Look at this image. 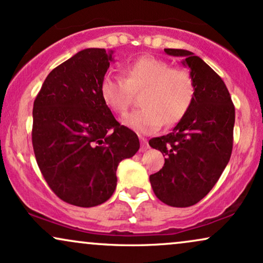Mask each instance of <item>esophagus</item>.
Segmentation results:
<instances>
[{
	"label": "esophagus",
	"instance_id": "1",
	"mask_svg": "<svg viewBox=\"0 0 263 263\" xmlns=\"http://www.w3.org/2000/svg\"><path fill=\"white\" fill-rule=\"evenodd\" d=\"M140 141H141V147H140V151H146L147 149H149V144H147V141H146V139H144V138H141L140 139Z\"/></svg>",
	"mask_w": 263,
	"mask_h": 263
}]
</instances>
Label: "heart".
Segmentation results:
<instances>
[{"mask_svg": "<svg viewBox=\"0 0 263 263\" xmlns=\"http://www.w3.org/2000/svg\"><path fill=\"white\" fill-rule=\"evenodd\" d=\"M124 79L107 73L100 83L104 104L114 113L124 114L135 92L144 89L140 104L144 108L122 118V124L139 134H153L161 126L174 125L183 118L194 98L196 86L186 69L171 67L167 61L143 57L123 69Z\"/></svg>", "mask_w": 263, "mask_h": 263, "instance_id": "heart-1", "label": "heart"}]
</instances>
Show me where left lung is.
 Masks as SVG:
<instances>
[{
	"instance_id": "1",
	"label": "left lung",
	"mask_w": 263,
	"mask_h": 263,
	"mask_svg": "<svg viewBox=\"0 0 263 263\" xmlns=\"http://www.w3.org/2000/svg\"><path fill=\"white\" fill-rule=\"evenodd\" d=\"M165 52L183 58L196 92L174 130L149 141L166 156L163 167L150 176V183L161 202L184 208L204 198L227 167L233 150L235 107L221 77L199 57L183 49Z\"/></svg>"
}]
</instances>
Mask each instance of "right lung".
<instances>
[{"mask_svg":"<svg viewBox=\"0 0 263 263\" xmlns=\"http://www.w3.org/2000/svg\"><path fill=\"white\" fill-rule=\"evenodd\" d=\"M113 51H79L46 76L33 106L32 143L43 177L69 204L89 208L112 197L117 167L140 147L100 95Z\"/></svg>","mask_w":263,"mask_h":263,"instance_id":"obj_1","label":"right lung"}]
</instances>
